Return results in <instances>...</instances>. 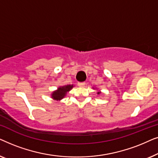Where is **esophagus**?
I'll list each match as a JSON object with an SVG mask.
<instances>
[{
  "instance_id": "obj_1",
  "label": "esophagus",
  "mask_w": 158,
  "mask_h": 158,
  "mask_svg": "<svg viewBox=\"0 0 158 158\" xmlns=\"http://www.w3.org/2000/svg\"><path fill=\"white\" fill-rule=\"evenodd\" d=\"M85 85V82H80V83H77V85H78L79 87H83Z\"/></svg>"
}]
</instances>
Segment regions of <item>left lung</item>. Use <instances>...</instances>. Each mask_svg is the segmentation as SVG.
<instances>
[{
	"label": "left lung",
	"mask_w": 158,
	"mask_h": 158,
	"mask_svg": "<svg viewBox=\"0 0 158 158\" xmlns=\"http://www.w3.org/2000/svg\"><path fill=\"white\" fill-rule=\"evenodd\" d=\"M101 94V92H98V93H97V94Z\"/></svg>",
	"instance_id": "1"
}]
</instances>
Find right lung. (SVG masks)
I'll return each instance as SVG.
<instances>
[{"label":"right lung","instance_id":"right-lung-1","mask_svg":"<svg viewBox=\"0 0 158 158\" xmlns=\"http://www.w3.org/2000/svg\"><path fill=\"white\" fill-rule=\"evenodd\" d=\"M73 85H67L64 86H60L52 94V98L54 100L60 101L66 96L67 93L70 91V90L73 88Z\"/></svg>","mask_w":158,"mask_h":158}]
</instances>
